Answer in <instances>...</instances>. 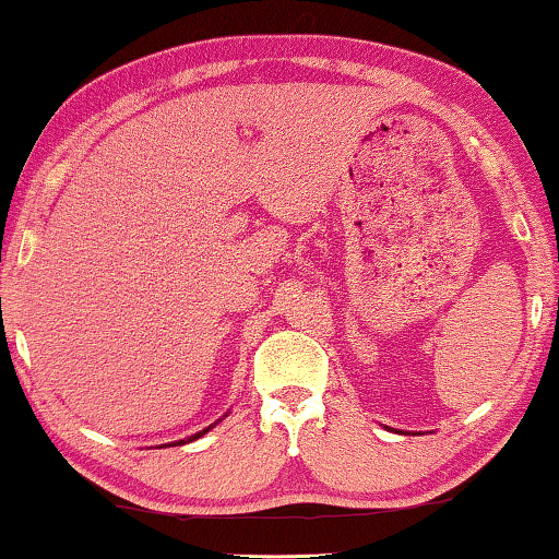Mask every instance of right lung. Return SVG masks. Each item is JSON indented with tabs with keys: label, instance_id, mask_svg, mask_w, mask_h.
<instances>
[{
	"label": "right lung",
	"instance_id": "1",
	"mask_svg": "<svg viewBox=\"0 0 559 559\" xmlns=\"http://www.w3.org/2000/svg\"><path fill=\"white\" fill-rule=\"evenodd\" d=\"M211 429V427H209ZM209 429H203V432H199V435H193V437H189V442H193V439H199V437H203L205 432H209ZM179 444H186V439H181V442H174V447H179Z\"/></svg>",
	"mask_w": 559,
	"mask_h": 559
}]
</instances>
